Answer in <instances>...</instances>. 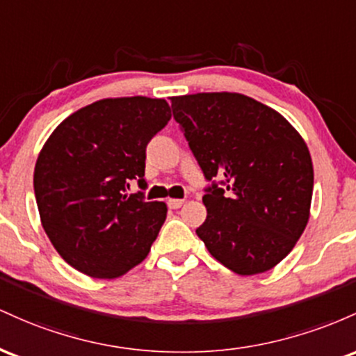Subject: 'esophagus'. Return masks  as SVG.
Wrapping results in <instances>:
<instances>
[{
	"label": "esophagus",
	"instance_id": "1",
	"mask_svg": "<svg viewBox=\"0 0 356 356\" xmlns=\"http://www.w3.org/2000/svg\"><path fill=\"white\" fill-rule=\"evenodd\" d=\"M183 205V200H168V207H170L171 210H177L179 207Z\"/></svg>",
	"mask_w": 356,
	"mask_h": 356
}]
</instances>
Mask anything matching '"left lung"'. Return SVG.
Returning a JSON list of instances; mask_svg holds the SVG:
<instances>
[{
	"label": "left lung",
	"instance_id": "left-lung-1",
	"mask_svg": "<svg viewBox=\"0 0 356 356\" xmlns=\"http://www.w3.org/2000/svg\"><path fill=\"white\" fill-rule=\"evenodd\" d=\"M171 109L209 181L197 235L235 274L273 269L309 218L314 175L306 143L281 114L242 94L179 95Z\"/></svg>",
	"mask_w": 356,
	"mask_h": 356
}]
</instances>
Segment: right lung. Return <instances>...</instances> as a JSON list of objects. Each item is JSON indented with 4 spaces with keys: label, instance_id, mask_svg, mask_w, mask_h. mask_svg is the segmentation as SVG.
<instances>
[{
    "label": "right lung",
    "instance_id": "obj_1",
    "mask_svg": "<svg viewBox=\"0 0 356 356\" xmlns=\"http://www.w3.org/2000/svg\"><path fill=\"white\" fill-rule=\"evenodd\" d=\"M170 119L165 99H102L69 115L45 143L35 198L50 242L74 269L114 279L149 254L166 205L127 188L147 186L146 146Z\"/></svg>",
    "mask_w": 356,
    "mask_h": 356
}]
</instances>
